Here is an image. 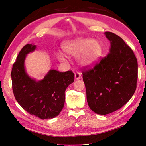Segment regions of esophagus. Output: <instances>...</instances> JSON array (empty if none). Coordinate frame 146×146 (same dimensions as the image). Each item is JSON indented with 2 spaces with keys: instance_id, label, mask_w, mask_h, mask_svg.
I'll list each match as a JSON object with an SVG mask.
<instances>
[{
  "instance_id": "obj_1",
  "label": "esophagus",
  "mask_w": 146,
  "mask_h": 146,
  "mask_svg": "<svg viewBox=\"0 0 146 146\" xmlns=\"http://www.w3.org/2000/svg\"><path fill=\"white\" fill-rule=\"evenodd\" d=\"M75 79L76 80H78L81 78V74L79 72H76V74H75Z\"/></svg>"
}]
</instances>
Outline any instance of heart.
I'll return each instance as SVG.
<instances>
[{
    "instance_id": "1",
    "label": "heart",
    "mask_w": 146,
    "mask_h": 146,
    "mask_svg": "<svg viewBox=\"0 0 146 146\" xmlns=\"http://www.w3.org/2000/svg\"><path fill=\"white\" fill-rule=\"evenodd\" d=\"M64 53L69 56H77L78 63L83 67L93 66L102 54L101 44L96 39L78 38L65 41L61 45ZM56 58L61 63L66 61V56L62 53H56Z\"/></svg>"
}]
</instances>
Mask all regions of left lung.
Segmentation results:
<instances>
[{"label":"left lung","mask_w":146,"mask_h":146,"mask_svg":"<svg viewBox=\"0 0 146 146\" xmlns=\"http://www.w3.org/2000/svg\"><path fill=\"white\" fill-rule=\"evenodd\" d=\"M110 41V52L93 69L83 71L88 105L94 113L105 115L121 108L134 94L138 62L123 39L104 33Z\"/></svg>","instance_id":"obj_1"}]
</instances>
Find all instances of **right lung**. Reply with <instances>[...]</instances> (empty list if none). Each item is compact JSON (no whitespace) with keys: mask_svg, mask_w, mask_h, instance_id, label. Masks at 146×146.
<instances>
[{"mask_svg":"<svg viewBox=\"0 0 146 146\" xmlns=\"http://www.w3.org/2000/svg\"><path fill=\"white\" fill-rule=\"evenodd\" d=\"M36 46L28 44L22 48L11 70L13 91L18 104L26 111L41 119L57 116L63 108L65 91L74 82L72 71L50 69L41 80L30 77L25 67L27 54Z\"/></svg>","mask_w":146,"mask_h":146,"instance_id":"right-lung-1","label":"right lung"}]
</instances>
